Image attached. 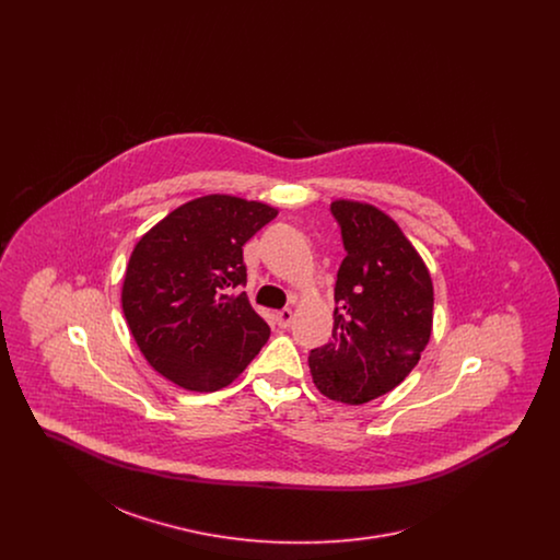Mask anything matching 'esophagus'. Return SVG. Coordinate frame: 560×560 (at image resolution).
Returning a JSON list of instances; mask_svg holds the SVG:
<instances>
[{
    "instance_id": "esophagus-1",
    "label": "esophagus",
    "mask_w": 560,
    "mask_h": 560,
    "mask_svg": "<svg viewBox=\"0 0 560 560\" xmlns=\"http://www.w3.org/2000/svg\"><path fill=\"white\" fill-rule=\"evenodd\" d=\"M275 320H277V325H279L281 329H288V327L292 325L293 320L292 308H283V311H279Z\"/></svg>"
}]
</instances>
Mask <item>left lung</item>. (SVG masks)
<instances>
[{
    "instance_id": "8db88e82",
    "label": "left lung",
    "mask_w": 560,
    "mask_h": 560,
    "mask_svg": "<svg viewBox=\"0 0 560 560\" xmlns=\"http://www.w3.org/2000/svg\"><path fill=\"white\" fill-rule=\"evenodd\" d=\"M347 258L336 281L334 331L308 354L320 395L363 405L393 388L418 365L432 331L434 292L418 249L388 213L336 199Z\"/></svg>"
}]
</instances>
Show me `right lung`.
Here are the masks:
<instances>
[{
    "label": "right lung",
    "instance_id": "obj_1",
    "mask_svg": "<svg viewBox=\"0 0 560 560\" xmlns=\"http://www.w3.org/2000/svg\"><path fill=\"white\" fill-rule=\"evenodd\" d=\"M277 215L262 201L206 195L167 213L133 247L121 308L149 365L174 384L213 393L267 345L249 304L243 245Z\"/></svg>",
    "mask_w": 560,
    "mask_h": 560
}]
</instances>
